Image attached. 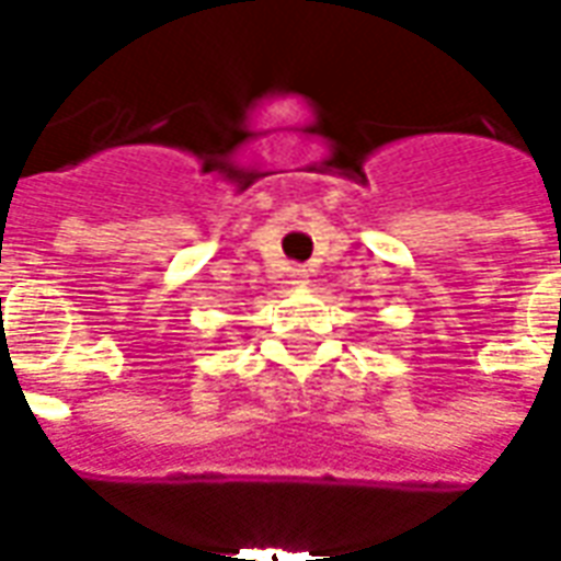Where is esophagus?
Masks as SVG:
<instances>
[{
    "label": "esophagus",
    "instance_id": "esophagus-1",
    "mask_svg": "<svg viewBox=\"0 0 561 561\" xmlns=\"http://www.w3.org/2000/svg\"><path fill=\"white\" fill-rule=\"evenodd\" d=\"M288 282H291V285H306V282H309V270L291 267L288 270Z\"/></svg>",
    "mask_w": 561,
    "mask_h": 561
}]
</instances>
